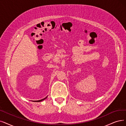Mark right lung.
<instances>
[{
  "label": "right lung",
  "mask_w": 126,
  "mask_h": 126,
  "mask_svg": "<svg viewBox=\"0 0 126 126\" xmlns=\"http://www.w3.org/2000/svg\"><path fill=\"white\" fill-rule=\"evenodd\" d=\"M47 97H46V98H44V99H41V100H38V101H35L34 102H40V101H43V100H44V99H46L47 98Z\"/></svg>",
  "instance_id": "obj_1"
}]
</instances>
